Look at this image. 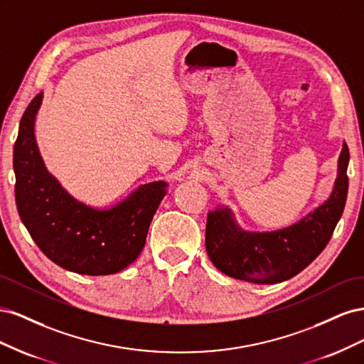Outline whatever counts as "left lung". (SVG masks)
<instances>
[{
    "label": "left lung",
    "instance_id": "obj_1",
    "mask_svg": "<svg viewBox=\"0 0 364 364\" xmlns=\"http://www.w3.org/2000/svg\"><path fill=\"white\" fill-rule=\"evenodd\" d=\"M349 150L343 141L337 178L328 199L296 223L274 230H246L232 209L208 213L205 245L209 259L228 277L252 284L287 281L311 264L331 238L348 196Z\"/></svg>",
    "mask_w": 364,
    "mask_h": 364
}]
</instances>
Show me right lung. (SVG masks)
I'll return each instance as SVG.
<instances>
[{"label":"right lung","mask_w":364,"mask_h":364,"mask_svg":"<svg viewBox=\"0 0 364 364\" xmlns=\"http://www.w3.org/2000/svg\"><path fill=\"white\" fill-rule=\"evenodd\" d=\"M42 98L39 92L26 109L14 149L19 217L38 247L62 269L91 277L123 270L144 247L168 183L139 185L121 202L105 208L74 199L41 156L35 121Z\"/></svg>","instance_id":"obj_1"}]
</instances>
